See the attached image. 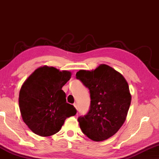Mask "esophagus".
<instances>
[{
  "mask_svg": "<svg viewBox=\"0 0 159 159\" xmlns=\"http://www.w3.org/2000/svg\"><path fill=\"white\" fill-rule=\"evenodd\" d=\"M74 107H75V108H76V109H78V107H77V104H76V103H74Z\"/></svg>",
  "mask_w": 159,
  "mask_h": 159,
  "instance_id": "esophagus-1",
  "label": "esophagus"
}]
</instances>
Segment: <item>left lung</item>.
Here are the masks:
<instances>
[{"instance_id": "1", "label": "left lung", "mask_w": 159, "mask_h": 159, "mask_svg": "<svg viewBox=\"0 0 159 159\" xmlns=\"http://www.w3.org/2000/svg\"><path fill=\"white\" fill-rule=\"evenodd\" d=\"M90 90V109L78 118L88 138L99 142L111 138L119 130L127 116L131 102L129 86L119 72L106 64L93 71L80 70L76 74Z\"/></svg>"}]
</instances>
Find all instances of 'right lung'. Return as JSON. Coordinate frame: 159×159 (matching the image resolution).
<instances>
[{
	"label": "right lung",
	"instance_id": "right-lung-1",
	"mask_svg": "<svg viewBox=\"0 0 159 159\" xmlns=\"http://www.w3.org/2000/svg\"><path fill=\"white\" fill-rule=\"evenodd\" d=\"M71 76L70 71L44 66L35 70L23 83L19 95L21 115L35 134L52 135L60 131L66 118L76 115V109L67 103L61 90Z\"/></svg>",
	"mask_w": 159,
	"mask_h": 159
}]
</instances>
